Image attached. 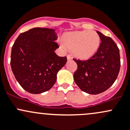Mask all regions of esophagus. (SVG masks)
I'll list each match as a JSON object with an SVG mask.
<instances>
[{
	"label": "esophagus",
	"instance_id": "1",
	"mask_svg": "<svg viewBox=\"0 0 130 130\" xmlns=\"http://www.w3.org/2000/svg\"><path fill=\"white\" fill-rule=\"evenodd\" d=\"M67 59H68V60L69 61V60H71L73 58H72V57L70 55H68L67 56Z\"/></svg>",
	"mask_w": 130,
	"mask_h": 130
}]
</instances>
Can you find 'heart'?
<instances>
[{"instance_id":"obj_1","label":"heart","mask_w":130,"mask_h":130,"mask_svg":"<svg viewBox=\"0 0 130 130\" xmlns=\"http://www.w3.org/2000/svg\"><path fill=\"white\" fill-rule=\"evenodd\" d=\"M64 47L73 50L74 56L80 59L93 57L98 50L100 37L94 30H79L67 32L61 37Z\"/></svg>"}]
</instances>
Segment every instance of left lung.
<instances>
[{
	"instance_id": "1",
	"label": "left lung",
	"mask_w": 130,
	"mask_h": 130,
	"mask_svg": "<svg viewBox=\"0 0 130 130\" xmlns=\"http://www.w3.org/2000/svg\"><path fill=\"white\" fill-rule=\"evenodd\" d=\"M101 39L98 50L85 61L73 59L77 63L74 82L87 93L97 94L105 91L116 81L120 72V50L111 37L97 31Z\"/></svg>"
}]
</instances>
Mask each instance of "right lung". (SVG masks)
Instances as JSON below:
<instances>
[{
  "label": "right lung",
  "mask_w": 130,
  "mask_h": 130,
  "mask_svg": "<svg viewBox=\"0 0 130 130\" xmlns=\"http://www.w3.org/2000/svg\"><path fill=\"white\" fill-rule=\"evenodd\" d=\"M55 30L36 27L19 36L12 47L10 66L23 89L32 94L50 89L67 57L54 53L59 47Z\"/></svg>",
  "instance_id": "add662e5"
}]
</instances>
